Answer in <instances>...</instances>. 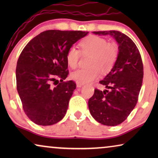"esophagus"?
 Wrapping results in <instances>:
<instances>
[{
    "instance_id": "esophagus-1",
    "label": "esophagus",
    "mask_w": 158,
    "mask_h": 158,
    "mask_svg": "<svg viewBox=\"0 0 158 158\" xmlns=\"http://www.w3.org/2000/svg\"><path fill=\"white\" fill-rule=\"evenodd\" d=\"M76 85H77V88H81L82 86L83 85V84L80 83H77H77H76Z\"/></svg>"
}]
</instances>
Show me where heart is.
Here are the masks:
<instances>
[{
	"label": "heart",
	"instance_id": "obj_1",
	"mask_svg": "<svg viewBox=\"0 0 158 158\" xmlns=\"http://www.w3.org/2000/svg\"><path fill=\"white\" fill-rule=\"evenodd\" d=\"M83 54H92L90 68H79L71 73V78L77 83L85 84L94 81L101 75V70L106 73L113 68L117 60L118 47L116 43L107 42L104 38L91 35L80 43ZM81 52L73 46L68 49L66 60L70 68L77 65Z\"/></svg>",
	"mask_w": 158,
	"mask_h": 158
}]
</instances>
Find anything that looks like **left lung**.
<instances>
[{"instance_id":"obj_1","label":"left lung","mask_w":158,"mask_h":158,"mask_svg":"<svg viewBox=\"0 0 158 158\" xmlns=\"http://www.w3.org/2000/svg\"><path fill=\"white\" fill-rule=\"evenodd\" d=\"M93 33L112 36L118 44V55L109 74L99 82L106 89H95L88 108L98 122L116 126L126 119L137 104L143 78L141 55L133 41L122 32L112 30Z\"/></svg>"}]
</instances>
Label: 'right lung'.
Segmentation results:
<instances>
[{"label":"right lung","instance_id":"add662e5","mask_svg":"<svg viewBox=\"0 0 158 158\" xmlns=\"http://www.w3.org/2000/svg\"><path fill=\"white\" fill-rule=\"evenodd\" d=\"M88 31L48 30L32 39L17 62L16 86L23 111L34 123L49 126L62 120L76 88L68 76V49ZM60 78L61 83L56 84ZM54 82L57 86L52 88Z\"/></svg>","mask_w":158,"mask_h":158}]
</instances>
